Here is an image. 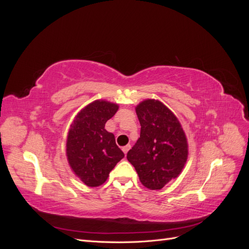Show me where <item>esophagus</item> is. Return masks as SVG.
<instances>
[{
	"label": "esophagus",
	"mask_w": 249,
	"mask_h": 249,
	"mask_svg": "<svg viewBox=\"0 0 249 249\" xmlns=\"http://www.w3.org/2000/svg\"><path fill=\"white\" fill-rule=\"evenodd\" d=\"M131 148V145L130 144H127V145H125V146H124L123 147V152L124 153V154H126L127 152H129V149Z\"/></svg>",
	"instance_id": "1"
}]
</instances>
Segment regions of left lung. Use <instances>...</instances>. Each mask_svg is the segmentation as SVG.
Instances as JSON below:
<instances>
[{"label":"left lung","instance_id":"left-lung-1","mask_svg":"<svg viewBox=\"0 0 249 249\" xmlns=\"http://www.w3.org/2000/svg\"><path fill=\"white\" fill-rule=\"evenodd\" d=\"M140 138L126 159L136 169L141 184L160 190L182 172L188 158V142L178 117L157 100H145L136 107Z\"/></svg>","mask_w":249,"mask_h":249}]
</instances>
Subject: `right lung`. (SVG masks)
<instances>
[{
  "label": "right lung",
  "mask_w": 249,
  "mask_h": 249,
  "mask_svg": "<svg viewBox=\"0 0 249 249\" xmlns=\"http://www.w3.org/2000/svg\"><path fill=\"white\" fill-rule=\"evenodd\" d=\"M118 105L96 100L74 117L66 140V157L71 170L88 187L106 182L110 171L124 154L105 124L114 116Z\"/></svg>",
  "instance_id": "obj_1"
}]
</instances>
